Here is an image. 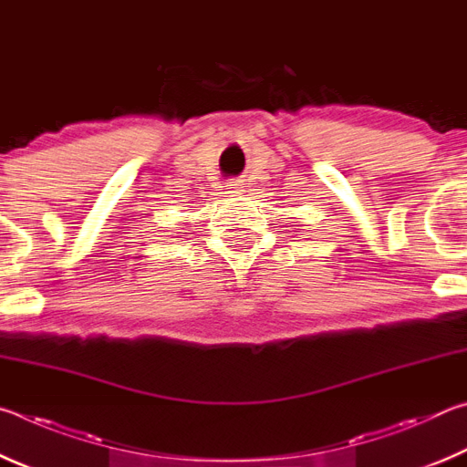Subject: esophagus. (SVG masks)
Masks as SVG:
<instances>
[{"instance_id": "esophagus-1", "label": "esophagus", "mask_w": 467, "mask_h": 467, "mask_svg": "<svg viewBox=\"0 0 467 467\" xmlns=\"http://www.w3.org/2000/svg\"><path fill=\"white\" fill-rule=\"evenodd\" d=\"M225 186H227V194L229 196H238L242 192V182H240V180H227Z\"/></svg>"}]
</instances>
